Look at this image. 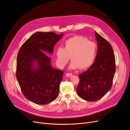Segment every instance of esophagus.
I'll return each mask as SVG.
<instances>
[{
  "mask_svg": "<svg viewBox=\"0 0 130 130\" xmlns=\"http://www.w3.org/2000/svg\"><path fill=\"white\" fill-rule=\"evenodd\" d=\"M73 75V74L72 73H68L66 74V76L67 77H70Z\"/></svg>",
  "mask_w": 130,
  "mask_h": 130,
  "instance_id": "1",
  "label": "esophagus"
}]
</instances>
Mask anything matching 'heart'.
<instances>
[{
  "instance_id": "b5f03b06",
  "label": "heart",
  "mask_w": 130,
  "mask_h": 130,
  "mask_svg": "<svg viewBox=\"0 0 130 130\" xmlns=\"http://www.w3.org/2000/svg\"><path fill=\"white\" fill-rule=\"evenodd\" d=\"M96 45L82 36H75L64 42V48L56 49V62L60 68H63L69 61H72L70 68L85 69L89 68L95 60Z\"/></svg>"
}]
</instances>
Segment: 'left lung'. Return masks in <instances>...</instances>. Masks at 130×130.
<instances>
[{
    "label": "left lung",
    "mask_w": 130,
    "mask_h": 130,
    "mask_svg": "<svg viewBox=\"0 0 130 130\" xmlns=\"http://www.w3.org/2000/svg\"><path fill=\"white\" fill-rule=\"evenodd\" d=\"M98 51L95 61L86 71L78 75L77 95L89 101L101 99L111 89L116 72L115 54L110 43L95 32Z\"/></svg>",
    "instance_id": "1"
}]
</instances>
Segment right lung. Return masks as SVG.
I'll list each match as a JSON object with an SVG mask.
<instances>
[{"mask_svg": "<svg viewBox=\"0 0 130 130\" xmlns=\"http://www.w3.org/2000/svg\"><path fill=\"white\" fill-rule=\"evenodd\" d=\"M63 36L53 32H37L24 43L19 49L16 77L23 95L39 105L56 99L63 72L53 68L51 58L44 52L53 54L54 46Z\"/></svg>", "mask_w": 130, "mask_h": 130, "instance_id": "1", "label": "right lung"}]
</instances>
